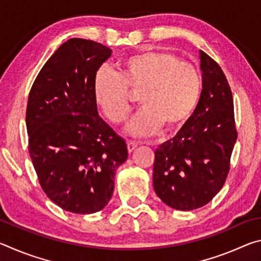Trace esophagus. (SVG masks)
<instances>
[{"instance_id": "esophagus-1", "label": "esophagus", "mask_w": 261, "mask_h": 261, "mask_svg": "<svg viewBox=\"0 0 261 261\" xmlns=\"http://www.w3.org/2000/svg\"><path fill=\"white\" fill-rule=\"evenodd\" d=\"M126 144H127V151H129V153L134 152L137 148V146H138V143H137V141H132V140H127Z\"/></svg>"}]
</instances>
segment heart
<instances>
[{
	"label": "heart",
	"instance_id": "b5f03b06",
	"mask_svg": "<svg viewBox=\"0 0 261 261\" xmlns=\"http://www.w3.org/2000/svg\"><path fill=\"white\" fill-rule=\"evenodd\" d=\"M201 78L191 63L168 51L146 49L121 62L118 73L100 70L94 81V99L114 124L127 121L132 100L139 92L143 108L127 126L136 137L154 134L161 126L175 130L187 122L201 95Z\"/></svg>",
	"mask_w": 261,
	"mask_h": 261
}]
</instances>
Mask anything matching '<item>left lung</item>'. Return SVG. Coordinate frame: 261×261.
Here are the masks:
<instances>
[{
	"mask_svg": "<svg viewBox=\"0 0 261 261\" xmlns=\"http://www.w3.org/2000/svg\"><path fill=\"white\" fill-rule=\"evenodd\" d=\"M202 91L191 117L155 151L153 187L171 208L205 206L222 189L237 139L230 86L222 69L202 50Z\"/></svg>",
	"mask_w": 261,
	"mask_h": 261,
	"instance_id": "1",
	"label": "left lung"
}]
</instances>
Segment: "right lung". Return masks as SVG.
<instances>
[{"mask_svg": "<svg viewBox=\"0 0 261 261\" xmlns=\"http://www.w3.org/2000/svg\"><path fill=\"white\" fill-rule=\"evenodd\" d=\"M112 56L99 42L73 38L46 62L26 108L29 152L43 192L64 211L92 214L114 192L127 159L124 139L99 116L96 72Z\"/></svg>", "mask_w": 261, "mask_h": 261, "instance_id": "obj_1", "label": "right lung"}]
</instances>
